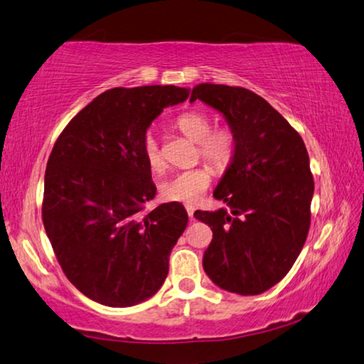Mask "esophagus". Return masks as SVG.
Returning a JSON list of instances; mask_svg holds the SVG:
<instances>
[{"label":"esophagus","instance_id":"34e87169","mask_svg":"<svg viewBox=\"0 0 364 364\" xmlns=\"http://www.w3.org/2000/svg\"><path fill=\"white\" fill-rule=\"evenodd\" d=\"M186 210H188V215L191 220H194V207L193 205H186Z\"/></svg>","mask_w":364,"mask_h":364}]
</instances>
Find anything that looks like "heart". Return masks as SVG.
<instances>
[{"label": "heart", "instance_id": "obj_1", "mask_svg": "<svg viewBox=\"0 0 364 364\" xmlns=\"http://www.w3.org/2000/svg\"><path fill=\"white\" fill-rule=\"evenodd\" d=\"M176 128L184 136L199 144V154L209 161L213 168L223 171L232 164L236 151V139L232 129H212V119L203 112L183 113L176 119ZM142 155L149 168L161 171L165 168V159L161 154L157 136L147 132L142 139ZM212 181V170L209 166H196V168L173 173L170 178L160 184V194L166 200L181 204H196L203 198Z\"/></svg>", "mask_w": 364, "mask_h": 364}]
</instances>
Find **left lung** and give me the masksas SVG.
I'll use <instances>...</instances> for the list:
<instances>
[{"mask_svg":"<svg viewBox=\"0 0 364 364\" xmlns=\"http://www.w3.org/2000/svg\"><path fill=\"white\" fill-rule=\"evenodd\" d=\"M196 100L222 113L236 139L213 191L230 212H194L213 233L204 270L222 290L259 295L284 279L306 241L314 193L306 146L255 92L205 82L193 89Z\"/></svg>","mask_w":364,"mask_h":364,"instance_id":"obj_1","label":"left lung"}]
</instances>
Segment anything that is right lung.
Wrapping results in <instances>:
<instances>
[{
  "mask_svg": "<svg viewBox=\"0 0 364 364\" xmlns=\"http://www.w3.org/2000/svg\"><path fill=\"white\" fill-rule=\"evenodd\" d=\"M189 89H109L69 121L45 171L43 227L68 280L94 301L134 306L160 290L188 225L180 203L144 212L157 188L142 139Z\"/></svg>",
  "mask_w": 364,
  "mask_h": 364,
  "instance_id": "add662e5",
  "label": "right lung"
}]
</instances>
